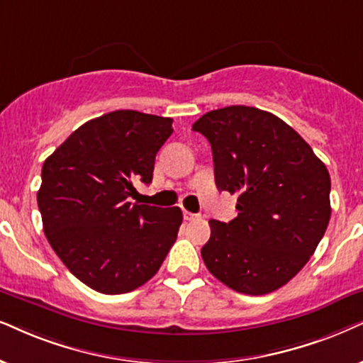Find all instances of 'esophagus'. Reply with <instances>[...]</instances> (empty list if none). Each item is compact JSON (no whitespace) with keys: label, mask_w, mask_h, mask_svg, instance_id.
Returning <instances> with one entry per match:
<instances>
[{"label":"esophagus","mask_w":363,"mask_h":363,"mask_svg":"<svg viewBox=\"0 0 363 363\" xmlns=\"http://www.w3.org/2000/svg\"><path fill=\"white\" fill-rule=\"evenodd\" d=\"M197 214L194 213H189V211H184V219L186 221H192V219H196Z\"/></svg>","instance_id":"obj_1"}]
</instances>
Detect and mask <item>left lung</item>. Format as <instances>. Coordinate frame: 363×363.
Listing matches in <instances>:
<instances>
[{"mask_svg": "<svg viewBox=\"0 0 363 363\" xmlns=\"http://www.w3.org/2000/svg\"><path fill=\"white\" fill-rule=\"evenodd\" d=\"M192 130L209 140L218 189L238 194L233 221H209L201 250L206 266L238 293L278 290L308 263L327 231V167L296 130L255 107L211 110Z\"/></svg>", "mask_w": 363, "mask_h": 363, "instance_id": "8db88e82", "label": "left lung"}]
</instances>
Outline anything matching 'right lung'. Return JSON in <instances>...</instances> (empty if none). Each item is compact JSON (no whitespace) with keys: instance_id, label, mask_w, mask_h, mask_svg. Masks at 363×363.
Wrapping results in <instances>:
<instances>
[{"instance_id":"add662e5","label":"right lung","mask_w":363,"mask_h":363,"mask_svg":"<svg viewBox=\"0 0 363 363\" xmlns=\"http://www.w3.org/2000/svg\"><path fill=\"white\" fill-rule=\"evenodd\" d=\"M172 118L116 110L77 128L41 169L43 231L63 264L105 295L139 288L176 242L182 211L132 204L134 182L152 181Z\"/></svg>"}]
</instances>
